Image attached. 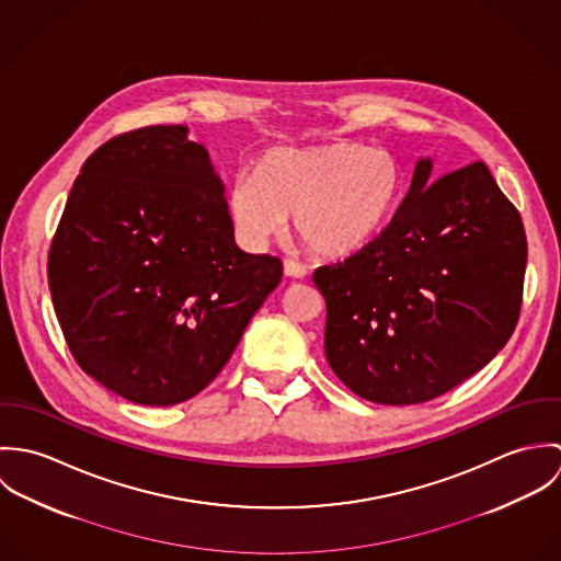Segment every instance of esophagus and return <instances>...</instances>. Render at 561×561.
Returning <instances> with one entry per match:
<instances>
[{"label": "esophagus", "mask_w": 561, "mask_h": 561, "mask_svg": "<svg viewBox=\"0 0 561 561\" xmlns=\"http://www.w3.org/2000/svg\"><path fill=\"white\" fill-rule=\"evenodd\" d=\"M285 276H289V278H307V267L302 263H298V261L287 259L285 261Z\"/></svg>", "instance_id": "obj_1"}]
</instances>
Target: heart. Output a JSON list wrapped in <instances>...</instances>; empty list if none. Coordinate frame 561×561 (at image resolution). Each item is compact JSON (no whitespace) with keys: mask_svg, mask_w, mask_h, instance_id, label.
I'll use <instances>...</instances> for the list:
<instances>
[{"mask_svg":"<svg viewBox=\"0 0 561 561\" xmlns=\"http://www.w3.org/2000/svg\"><path fill=\"white\" fill-rule=\"evenodd\" d=\"M403 196L400 161L382 149L336 140L316 149L267 153L229 192L240 240L265 248L287 229L321 256H350L376 240Z\"/></svg>","mask_w":561,"mask_h":561,"instance_id":"b5f03b06","label":"heart"}]
</instances>
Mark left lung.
<instances>
[{
  "label": "left lung",
  "instance_id": "obj_1",
  "mask_svg": "<svg viewBox=\"0 0 561 561\" xmlns=\"http://www.w3.org/2000/svg\"><path fill=\"white\" fill-rule=\"evenodd\" d=\"M419 158L389 227L318 267L330 369L358 398L434 400L488 365L520 316L527 240L518 211L476 161L432 182Z\"/></svg>",
  "mask_w": 561,
  "mask_h": 561
}]
</instances>
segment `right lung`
<instances>
[{
  "instance_id": "right-lung-1",
  "label": "right lung",
  "mask_w": 561,
  "mask_h": 561,
  "mask_svg": "<svg viewBox=\"0 0 561 561\" xmlns=\"http://www.w3.org/2000/svg\"><path fill=\"white\" fill-rule=\"evenodd\" d=\"M185 125L112 138L81 165L49 250L54 309L81 369L140 405L198 396L278 287L236 243L227 190Z\"/></svg>"
}]
</instances>
